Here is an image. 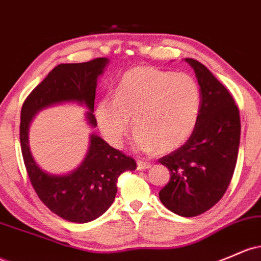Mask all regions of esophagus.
Wrapping results in <instances>:
<instances>
[{"label":"esophagus","mask_w":261,"mask_h":261,"mask_svg":"<svg viewBox=\"0 0 261 261\" xmlns=\"http://www.w3.org/2000/svg\"><path fill=\"white\" fill-rule=\"evenodd\" d=\"M150 167H151V163L146 161H137V170L139 171H145Z\"/></svg>","instance_id":"34e87169"}]
</instances>
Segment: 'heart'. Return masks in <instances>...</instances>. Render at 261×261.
I'll return each instance as SVG.
<instances>
[{"label":"heart","mask_w":261,"mask_h":261,"mask_svg":"<svg viewBox=\"0 0 261 261\" xmlns=\"http://www.w3.org/2000/svg\"><path fill=\"white\" fill-rule=\"evenodd\" d=\"M200 100L199 84L191 74L140 65L120 78L114 100H100L95 116L102 135L115 147L124 142L133 117L136 147L166 153L191 137Z\"/></svg>","instance_id":"b5f03b06"}]
</instances>
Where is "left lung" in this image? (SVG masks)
Returning a JSON list of instances; mask_svg holds the SVG:
<instances>
[{"instance_id": "1", "label": "left lung", "mask_w": 261, "mask_h": 261, "mask_svg": "<svg viewBox=\"0 0 261 261\" xmlns=\"http://www.w3.org/2000/svg\"><path fill=\"white\" fill-rule=\"evenodd\" d=\"M200 88V111L190 139L160 159L170 181L159 196L167 210L196 217L224 196L237 165L240 142L239 110L233 96L205 65L186 58Z\"/></svg>"}]
</instances>
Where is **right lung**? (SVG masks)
I'll use <instances>...</instances> for the list:
<instances>
[{"label":"right lung","instance_id":"obj_1","mask_svg":"<svg viewBox=\"0 0 261 261\" xmlns=\"http://www.w3.org/2000/svg\"><path fill=\"white\" fill-rule=\"evenodd\" d=\"M108 64V58H96L57 65L22 105L19 140L31 183L42 202L68 222L88 223L104 214L115 199L119 176L125 171L135 170L136 162L96 134H91L87 154L75 170L63 174L49 173L39 167L31 152L30 126L43 109L71 102L87 108L88 125L96 127V83Z\"/></svg>","mask_w":261,"mask_h":261}]
</instances>
